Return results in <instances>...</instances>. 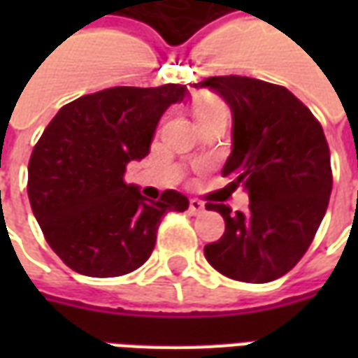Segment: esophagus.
Wrapping results in <instances>:
<instances>
[{"label": "esophagus", "mask_w": 358, "mask_h": 358, "mask_svg": "<svg viewBox=\"0 0 358 358\" xmlns=\"http://www.w3.org/2000/svg\"><path fill=\"white\" fill-rule=\"evenodd\" d=\"M203 210H205L203 201H199V199H189V213H192V215H199Z\"/></svg>", "instance_id": "34e87169"}]
</instances>
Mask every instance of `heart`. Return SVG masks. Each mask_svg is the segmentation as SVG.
Instances as JSON below:
<instances>
[{"label": "heart", "instance_id": "heart-1", "mask_svg": "<svg viewBox=\"0 0 358 358\" xmlns=\"http://www.w3.org/2000/svg\"><path fill=\"white\" fill-rule=\"evenodd\" d=\"M218 107H222V105H220V103H199L194 109V115L195 118H197L201 117V115H205V113H210V110L218 109Z\"/></svg>", "mask_w": 358, "mask_h": 358}]
</instances>
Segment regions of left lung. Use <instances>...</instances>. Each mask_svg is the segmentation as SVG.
<instances>
[{"mask_svg":"<svg viewBox=\"0 0 358 358\" xmlns=\"http://www.w3.org/2000/svg\"><path fill=\"white\" fill-rule=\"evenodd\" d=\"M220 95L232 110V153L222 174L249 195V210L230 215L224 236L205 245L220 274L264 284L299 263L322 222L331 194L330 149L320 122L289 92L248 76H210L194 84Z\"/></svg>","mask_w":358,"mask_h":358,"instance_id":"obj_1","label":"left lung"}]
</instances>
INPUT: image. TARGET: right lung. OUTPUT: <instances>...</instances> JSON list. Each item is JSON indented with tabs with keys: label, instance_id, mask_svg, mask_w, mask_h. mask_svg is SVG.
I'll return each instance as SVG.
<instances>
[{
	"label": "right lung",
	"instance_id": "obj_1",
	"mask_svg": "<svg viewBox=\"0 0 358 358\" xmlns=\"http://www.w3.org/2000/svg\"><path fill=\"white\" fill-rule=\"evenodd\" d=\"M189 92L182 84L101 90L82 95L53 117L28 163V199L51 249L74 272L115 278L151 255L161 218L187 209L166 189L149 201L126 184V164L151 149L157 124Z\"/></svg>",
	"mask_w": 358,
	"mask_h": 358
}]
</instances>
